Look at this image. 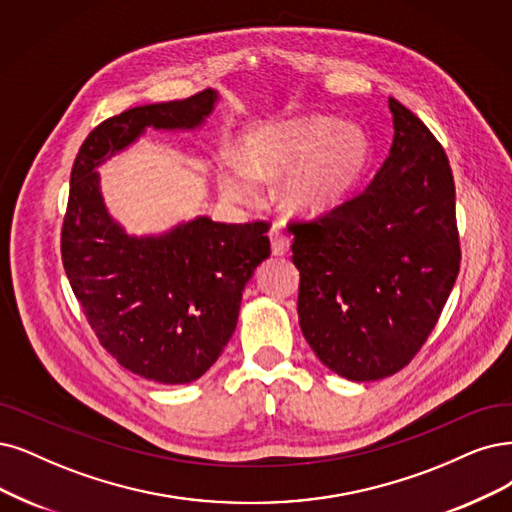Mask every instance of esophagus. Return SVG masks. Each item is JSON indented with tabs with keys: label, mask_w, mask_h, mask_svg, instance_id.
<instances>
[{
	"label": "esophagus",
	"mask_w": 512,
	"mask_h": 512,
	"mask_svg": "<svg viewBox=\"0 0 512 512\" xmlns=\"http://www.w3.org/2000/svg\"><path fill=\"white\" fill-rule=\"evenodd\" d=\"M270 242H272V253L276 257L287 255L289 249H291V240L280 232V227H272V230H270Z\"/></svg>",
	"instance_id": "34e87169"
}]
</instances>
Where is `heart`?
I'll use <instances>...</instances> for the list:
<instances>
[{"label": "heart", "mask_w": 512, "mask_h": 512, "mask_svg": "<svg viewBox=\"0 0 512 512\" xmlns=\"http://www.w3.org/2000/svg\"><path fill=\"white\" fill-rule=\"evenodd\" d=\"M371 158L367 132L327 116H301L255 128L244 160L225 170L223 187L236 200H253L257 181L282 179L293 169L285 198L299 215H323L342 204L363 179Z\"/></svg>", "instance_id": "1"}]
</instances>
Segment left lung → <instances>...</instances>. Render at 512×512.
Segmentation results:
<instances>
[{"instance_id":"1","label":"left lung","mask_w":512,"mask_h":512,"mask_svg":"<svg viewBox=\"0 0 512 512\" xmlns=\"http://www.w3.org/2000/svg\"><path fill=\"white\" fill-rule=\"evenodd\" d=\"M390 154L361 194L295 223L299 327L327 369L352 382L409 365L460 272L456 185L441 143L388 99Z\"/></svg>"}]
</instances>
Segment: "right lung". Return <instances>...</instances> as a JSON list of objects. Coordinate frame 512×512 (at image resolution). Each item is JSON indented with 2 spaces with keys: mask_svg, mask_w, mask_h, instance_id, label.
Instances as JSON below:
<instances>
[{
  "mask_svg": "<svg viewBox=\"0 0 512 512\" xmlns=\"http://www.w3.org/2000/svg\"><path fill=\"white\" fill-rule=\"evenodd\" d=\"M219 94L141 105L94 128L71 168L61 253L71 289L101 346L145 380H198L230 342L242 291L270 257L268 223L206 215L162 234L132 236L107 211L97 168L147 128L196 130Z\"/></svg>",
  "mask_w": 512,
  "mask_h": 512,
  "instance_id": "add662e5",
  "label": "right lung"
}]
</instances>
